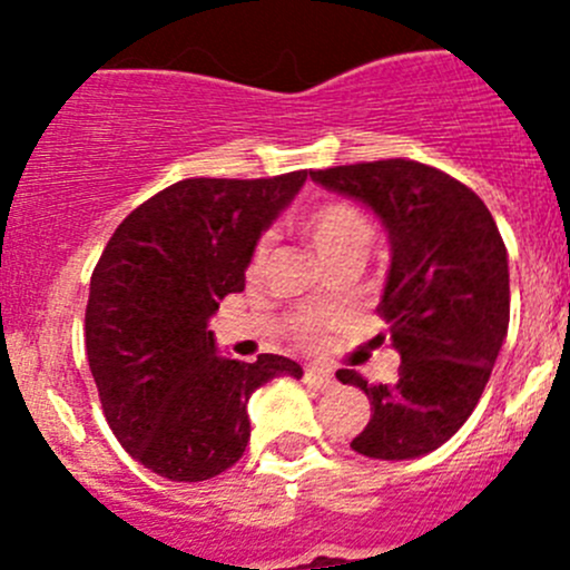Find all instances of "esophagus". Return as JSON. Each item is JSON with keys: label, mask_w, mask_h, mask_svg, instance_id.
<instances>
[{"label": "esophagus", "mask_w": 570, "mask_h": 570, "mask_svg": "<svg viewBox=\"0 0 570 570\" xmlns=\"http://www.w3.org/2000/svg\"><path fill=\"white\" fill-rule=\"evenodd\" d=\"M306 381L325 392V389L333 386V372L325 370V366H306Z\"/></svg>", "instance_id": "1"}]
</instances>
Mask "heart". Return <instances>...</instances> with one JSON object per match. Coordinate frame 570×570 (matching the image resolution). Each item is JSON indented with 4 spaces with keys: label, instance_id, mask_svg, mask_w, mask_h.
<instances>
[{
    "label": "heart",
    "instance_id": "1",
    "mask_svg": "<svg viewBox=\"0 0 570 570\" xmlns=\"http://www.w3.org/2000/svg\"><path fill=\"white\" fill-rule=\"evenodd\" d=\"M301 228L303 237L308 239V245L317 250V256L325 264L342 262L350 256L364 258L372 245V223L366 220L358 206L347 204V200H322L303 217ZM264 250H267V245L258 243L250 258V273L258 269ZM297 331L308 333V322H301Z\"/></svg>",
    "mask_w": 570,
    "mask_h": 570
}]
</instances>
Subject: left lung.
<instances>
[{
  "label": "left lung",
  "instance_id": "left-lung-1",
  "mask_svg": "<svg viewBox=\"0 0 570 570\" xmlns=\"http://www.w3.org/2000/svg\"><path fill=\"white\" fill-rule=\"evenodd\" d=\"M312 181L377 215L392 245L377 312L400 353L394 383L336 377L370 396L358 455L411 461L439 450L480 402L508 336L510 273L488 206L458 178L413 159L312 170Z\"/></svg>",
  "mask_w": 570,
  "mask_h": 570
}]
</instances>
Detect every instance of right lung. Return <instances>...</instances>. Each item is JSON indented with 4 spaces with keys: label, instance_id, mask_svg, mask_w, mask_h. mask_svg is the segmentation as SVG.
<instances>
[{
    "label": "right lung",
    "instance_id": "1",
    "mask_svg": "<svg viewBox=\"0 0 570 570\" xmlns=\"http://www.w3.org/2000/svg\"><path fill=\"white\" fill-rule=\"evenodd\" d=\"M306 178H184L137 206L96 264L85 347L101 407L120 446L165 480L232 469L250 439V394L303 377L284 355H220L209 320L245 289L258 239Z\"/></svg>",
    "mask_w": 570,
    "mask_h": 570
}]
</instances>
